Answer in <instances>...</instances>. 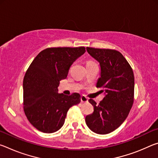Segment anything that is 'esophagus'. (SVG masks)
I'll use <instances>...</instances> for the list:
<instances>
[{"mask_svg":"<svg viewBox=\"0 0 158 158\" xmlns=\"http://www.w3.org/2000/svg\"><path fill=\"white\" fill-rule=\"evenodd\" d=\"M81 102L82 103H86L89 102V100H88V98L85 97L84 95H81Z\"/></svg>","mask_w":158,"mask_h":158,"instance_id":"obj_1","label":"esophagus"}]
</instances>
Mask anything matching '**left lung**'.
Here are the masks:
<instances>
[{
	"label": "left lung",
	"instance_id": "1",
	"mask_svg": "<svg viewBox=\"0 0 158 158\" xmlns=\"http://www.w3.org/2000/svg\"><path fill=\"white\" fill-rule=\"evenodd\" d=\"M86 50L100 63V77L96 86L104 88L105 96L99 105L90 99L94 111L85 116V123L93 132L106 135L127 118L134 102L135 77L130 64L118 51L91 47Z\"/></svg>",
	"mask_w": 158,
	"mask_h": 158
}]
</instances>
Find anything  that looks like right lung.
Here are the masks:
<instances>
[{"label":"right lung","mask_w":158,"mask_h":158,"mask_svg":"<svg viewBox=\"0 0 158 158\" xmlns=\"http://www.w3.org/2000/svg\"><path fill=\"white\" fill-rule=\"evenodd\" d=\"M85 52L84 47L47 48L29 66L23 82V109L36 129L44 133L56 132L65 123L69 109L81 102L79 93L65 95L58 93V87Z\"/></svg>","instance_id":"obj_1"}]
</instances>
